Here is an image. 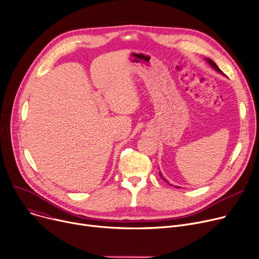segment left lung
Here are the masks:
<instances>
[{
	"label": "left lung",
	"instance_id": "1",
	"mask_svg": "<svg viewBox=\"0 0 259 259\" xmlns=\"http://www.w3.org/2000/svg\"><path fill=\"white\" fill-rule=\"evenodd\" d=\"M207 61H208V63H209V64H210V65H211V66L214 68V69H215L216 71H219V72L223 73V71L220 69L219 67H217V65H216V64H215V63H214L212 60H210V59H207ZM223 74H224V73H223ZM159 176H160V179H161V180H164V181H165V182H166L168 185H170V184H169V182H168V181H167V180L164 178V176H162V174L160 173V171H159Z\"/></svg>",
	"mask_w": 259,
	"mask_h": 259
}]
</instances>
